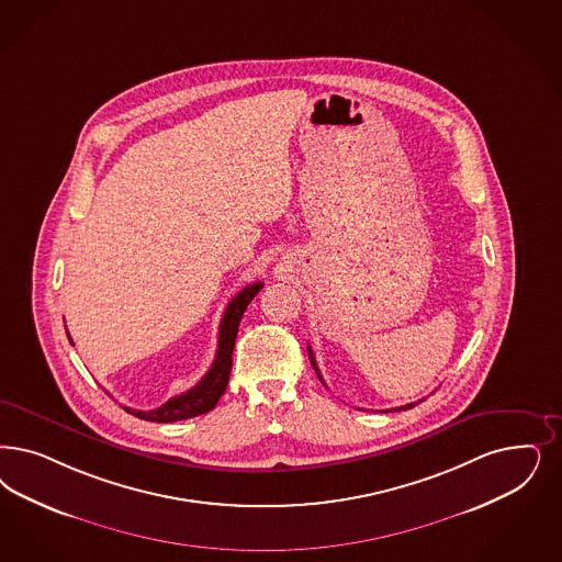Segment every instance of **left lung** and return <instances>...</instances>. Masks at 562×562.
Here are the masks:
<instances>
[{"mask_svg":"<svg viewBox=\"0 0 562 562\" xmlns=\"http://www.w3.org/2000/svg\"><path fill=\"white\" fill-rule=\"evenodd\" d=\"M310 359H311V366H313V369H315V373H317V378L322 380V384H326L324 382V378H322V373H319V369H317V363H315V357H313V350H311L310 347ZM422 403V401H419ZM417 403H411V405H405V407H398V408H390V411H407V408L415 407Z\"/></svg>","mask_w":562,"mask_h":562,"instance_id":"obj_1","label":"left lung"}]
</instances>
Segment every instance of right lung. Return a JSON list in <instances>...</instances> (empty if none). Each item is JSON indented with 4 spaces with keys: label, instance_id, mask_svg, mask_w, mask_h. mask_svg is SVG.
Listing matches in <instances>:
<instances>
[{
    "label": "right lung",
    "instance_id": "right-lung-1",
    "mask_svg": "<svg viewBox=\"0 0 562 562\" xmlns=\"http://www.w3.org/2000/svg\"><path fill=\"white\" fill-rule=\"evenodd\" d=\"M263 289L261 282L249 284L247 289L238 292L233 301L228 303V307L224 311V317L220 322V336H217V352L213 359V366L210 371L203 375V380L191 387L189 392L170 398L168 403H164L161 407L154 411H136V408L124 407L131 415H135L138 419L145 422H155V424H172V422H182V419H191L196 415H203L207 411H212L220 396L226 392L228 386V378L233 371V350L236 334H238V324L243 319V313L249 307L255 294ZM68 334V331H66ZM70 345L72 338L68 336Z\"/></svg>",
    "mask_w": 562,
    "mask_h": 562
}]
</instances>
